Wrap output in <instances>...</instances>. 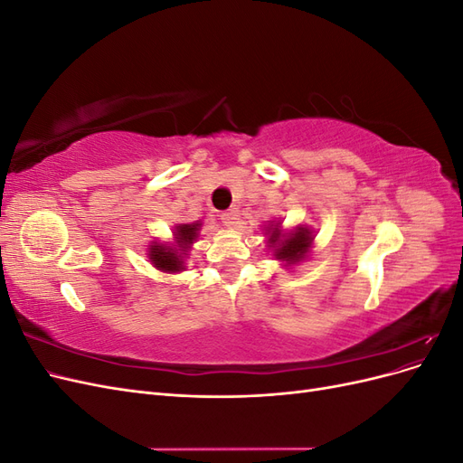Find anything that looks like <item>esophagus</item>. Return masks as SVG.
Masks as SVG:
<instances>
[{
    "instance_id": "1",
    "label": "esophagus",
    "mask_w": 463,
    "mask_h": 463,
    "mask_svg": "<svg viewBox=\"0 0 463 463\" xmlns=\"http://www.w3.org/2000/svg\"><path fill=\"white\" fill-rule=\"evenodd\" d=\"M237 216H240V210L230 208V210H223L220 214V220L226 223V226H233V223H237Z\"/></svg>"
}]
</instances>
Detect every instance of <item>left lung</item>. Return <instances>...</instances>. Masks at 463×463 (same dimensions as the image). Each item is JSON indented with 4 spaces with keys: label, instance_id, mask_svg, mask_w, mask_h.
Returning <instances> with one entry per match:
<instances>
[{
    "label": "left lung",
    "instance_id": "1",
    "mask_svg": "<svg viewBox=\"0 0 463 463\" xmlns=\"http://www.w3.org/2000/svg\"><path fill=\"white\" fill-rule=\"evenodd\" d=\"M272 245H276L274 255L278 259H286L289 260V264L298 262L299 259H303V255L307 253V249H309L313 237L311 232L307 228H298L296 232H291L289 235H279V228L276 226L272 230V235L269 240Z\"/></svg>",
    "mask_w": 463,
    "mask_h": 463
}]
</instances>
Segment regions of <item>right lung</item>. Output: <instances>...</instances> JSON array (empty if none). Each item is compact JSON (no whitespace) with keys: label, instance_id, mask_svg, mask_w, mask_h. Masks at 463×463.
Returning <instances> with one entry per match:
<instances>
[{"label":"right lung","instance_id":"1","mask_svg":"<svg viewBox=\"0 0 463 463\" xmlns=\"http://www.w3.org/2000/svg\"><path fill=\"white\" fill-rule=\"evenodd\" d=\"M201 228V223H184V226H177L175 230V241L177 247H167L162 243H154L150 245V260L160 270L165 272H179L184 269V257L185 250H189V245L194 241L197 237V232Z\"/></svg>","mask_w":463,"mask_h":463}]
</instances>
